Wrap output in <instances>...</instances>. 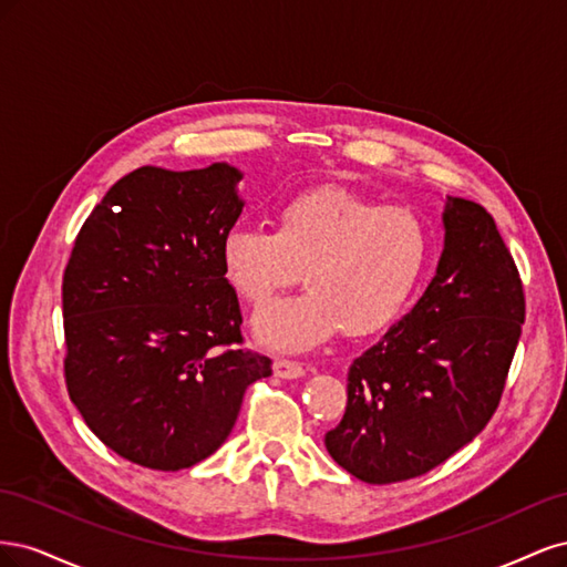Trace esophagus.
<instances>
[{
  "mask_svg": "<svg viewBox=\"0 0 567 567\" xmlns=\"http://www.w3.org/2000/svg\"><path fill=\"white\" fill-rule=\"evenodd\" d=\"M274 375H277V379H302L305 367L298 362H290V359H277V362H274Z\"/></svg>",
  "mask_w": 567,
  "mask_h": 567,
  "instance_id": "obj_1",
  "label": "esophagus"
}]
</instances>
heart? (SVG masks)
Instances as JSON below:
<instances>
[{
    "label": "heart",
    "instance_id": "1",
    "mask_svg": "<svg viewBox=\"0 0 567 567\" xmlns=\"http://www.w3.org/2000/svg\"><path fill=\"white\" fill-rule=\"evenodd\" d=\"M431 255L425 221L402 205H379L342 188L288 198L277 229L231 227L219 260L231 288L262 307L300 279L302 296L255 317L260 346L302 352L346 329L362 338L385 331L414 298Z\"/></svg>",
    "mask_w": 567,
    "mask_h": 567
}]
</instances>
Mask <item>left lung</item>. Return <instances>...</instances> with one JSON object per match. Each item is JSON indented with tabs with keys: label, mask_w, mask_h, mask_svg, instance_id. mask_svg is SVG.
I'll return each instance as SVG.
<instances>
[{
	"label": "left lung",
	"mask_w": 567,
	"mask_h": 567,
	"mask_svg": "<svg viewBox=\"0 0 567 567\" xmlns=\"http://www.w3.org/2000/svg\"><path fill=\"white\" fill-rule=\"evenodd\" d=\"M442 229L435 279L354 359L346 416L323 437L369 485L423 475L483 433L518 348L523 284L492 215L447 196Z\"/></svg>",
	"instance_id": "1"
}]
</instances>
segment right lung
<instances>
[{
	"mask_svg": "<svg viewBox=\"0 0 567 567\" xmlns=\"http://www.w3.org/2000/svg\"><path fill=\"white\" fill-rule=\"evenodd\" d=\"M229 163L144 165L84 221L63 274L68 394L90 431L136 466L179 471L221 447L271 362L241 348L219 244L241 215Z\"/></svg>",
	"mask_w": 567,
	"mask_h": 567,
	"instance_id": "obj_1",
	"label": "right lung"
}]
</instances>
